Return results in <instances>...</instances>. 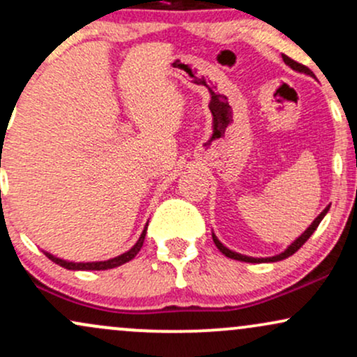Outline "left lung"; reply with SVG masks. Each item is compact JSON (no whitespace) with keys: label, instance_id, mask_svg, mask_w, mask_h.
Masks as SVG:
<instances>
[{"label":"left lung","instance_id":"8db88e82","mask_svg":"<svg viewBox=\"0 0 357 357\" xmlns=\"http://www.w3.org/2000/svg\"><path fill=\"white\" fill-rule=\"evenodd\" d=\"M282 59H284L285 63L289 65V67L292 68V70H296V72H298V73H305V75H309V77H314V73L310 72L309 68L305 67V65L297 63L296 60L289 59V56H287V55L282 56ZM329 208H331V206H326V208H324V211L321 213V215L317 216V218H315V220L312 221V223L309 225V228H307V230H305L304 233H302V235L298 236V238L294 240L292 243H290L289 247H287V248L284 250V252L278 253V255H273V257H265V258H255V257L241 255V253H238V252H233V250H230L228 247H225V245L221 243V241L218 240V236H216L215 233H213V241H215V245H216V247H218V250H220L221 253H223L225 257L233 258V260H238V261H248V264H268V261H280V260H284V258H287V257L294 255V253H296L297 250L301 248L302 245H304L305 241L310 238V235H312V233L315 231V228L319 227V223H321L324 216L327 215V211H329Z\"/></svg>","mask_w":357,"mask_h":357}]
</instances>
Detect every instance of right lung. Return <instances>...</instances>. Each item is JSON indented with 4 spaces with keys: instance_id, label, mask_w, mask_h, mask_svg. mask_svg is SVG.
I'll return each mask as SVG.
<instances>
[{
    "instance_id": "add662e5",
    "label": "right lung",
    "mask_w": 357,
    "mask_h": 357,
    "mask_svg": "<svg viewBox=\"0 0 357 357\" xmlns=\"http://www.w3.org/2000/svg\"><path fill=\"white\" fill-rule=\"evenodd\" d=\"M146 231H147V225L144 227V230H142L141 236H139V240L136 241V245H134L132 248L127 250V252L122 253V255L109 258V260H104V261H68V260H63V258L52 255V253H48V252H43V253L48 258H50L52 261H55L56 265H60V267L68 268V270H109V268H116V267H121V265L127 264V261H130L134 257L137 255L139 250L142 248V243H144Z\"/></svg>"
}]
</instances>
